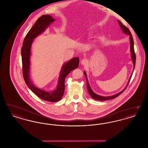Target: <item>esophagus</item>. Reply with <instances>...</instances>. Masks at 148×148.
<instances>
[{
	"mask_svg": "<svg viewBox=\"0 0 148 148\" xmlns=\"http://www.w3.org/2000/svg\"><path fill=\"white\" fill-rule=\"evenodd\" d=\"M88 63V60H87L86 59H85V58L82 59V60H81V64H82V65H87Z\"/></svg>",
	"mask_w": 148,
	"mask_h": 148,
	"instance_id": "34e87169",
	"label": "esophagus"
}]
</instances>
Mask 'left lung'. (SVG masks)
Here are the masks:
<instances>
[{
    "label": "left lung",
    "instance_id": "1",
    "mask_svg": "<svg viewBox=\"0 0 148 148\" xmlns=\"http://www.w3.org/2000/svg\"><path fill=\"white\" fill-rule=\"evenodd\" d=\"M118 23L119 24L120 27H121V28L122 29V30L124 32V33L127 34V35H130V51H131V56H132V61L133 62V64H134V68H135V62H136V55H135V51H134V40H133V38L132 37V35L131 34V32L129 30V29L127 28V27H125L124 25L123 24V23L119 21H118ZM84 74L85 77H86V87H87V89H88V92L89 94V95L91 96L92 98L94 99H95V100H109V99H112L115 98L116 97H117L118 96H119V95H120L123 92H124L125 89L127 88V85L129 84V82H130V80L131 79V77L132 76L130 77V79L129 80V82L127 84L126 88L121 92H118V94H115V95H114L113 96H110V97H102V96H100L99 95L96 94L95 92H92L91 89V88H90V86L89 85L88 83V79H87V77H86V73L85 72H84Z\"/></svg>",
    "mask_w": 148,
    "mask_h": 148
}]
</instances>
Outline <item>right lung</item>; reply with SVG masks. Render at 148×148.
<instances>
[{
  "instance_id": "right-lung-1",
  "label": "right lung",
  "mask_w": 148,
  "mask_h": 148,
  "mask_svg": "<svg viewBox=\"0 0 148 148\" xmlns=\"http://www.w3.org/2000/svg\"><path fill=\"white\" fill-rule=\"evenodd\" d=\"M54 21L55 19L49 15H43L39 18L25 36L21 49L23 75L26 84L39 98L50 102H56L62 99L65 89L64 82L65 77L71 71L77 68L79 63V59L76 57L71 59L64 65L59 79L58 86L53 92H47L39 89L31 81L29 77V69L30 48L33 40Z\"/></svg>"
}]
</instances>
